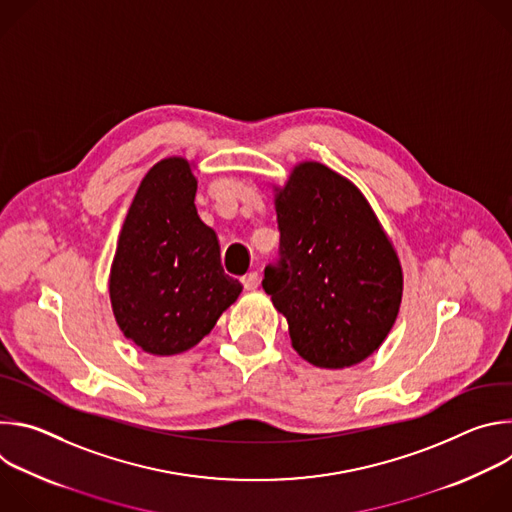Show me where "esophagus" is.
I'll use <instances>...</instances> for the list:
<instances>
[{
    "label": "esophagus",
    "mask_w": 512,
    "mask_h": 512,
    "mask_svg": "<svg viewBox=\"0 0 512 512\" xmlns=\"http://www.w3.org/2000/svg\"><path fill=\"white\" fill-rule=\"evenodd\" d=\"M241 283H243V287H245V289L253 291V289H257V287H259V275H257L255 271H249L247 275H243V277H241Z\"/></svg>",
    "instance_id": "1"
}]
</instances>
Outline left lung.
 Returning a JSON list of instances; mask_svg holds the SVG:
<instances>
[{
    "mask_svg": "<svg viewBox=\"0 0 512 512\" xmlns=\"http://www.w3.org/2000/svg\"><path fill=\"white\" fill-rule=\"evenodd\" d=\"M275 192L279 259L265 267L263 289L304 360L352 367L383 344L399 314L393 243L362 192L320 162L298 164Z\"/></svg>",
    "mask_w": 512,
    "mask_h": 512,
    "instance_id": "obj_1",
    "label": "left lung"
}]
</instances>
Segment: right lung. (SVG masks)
Returning <instances> with one entry per match:
<instances>
[{
  "label": "right lung",
  "instance_id": "obj_1",
  "mask_svg": "<svg viewBox=\"0 0 512 512\" xmlns=\"http://www.w3.org/2000/svg\"><path fill=\"white\" fill-rule=\"evenodd\" d=\"M196 184L184 158H166L145 174L111 265L115 320L125 338L156 356L196 346L243 291L196 212Z\"/></svg>",
  "mask_w": 512,
  "mask_h": 512
}]
</instances>
